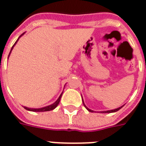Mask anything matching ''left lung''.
<instances>
[{
	"label": "left lung",
	"mask_w": 146,
	"mask_h": 146,
	"mask_svg": "<svg viewBox=\"0 0 146 146\" xmlns=\"http://www.w3.org/2000/svg\"><path fill=\"white\" fill-rule=\"evenodd\" d=\"M84 106H85V107H86V109L88 110H89V111H90V112H93V111H92V110H89V108H87V107H86V105H85V104H84ZM121 107H119V108H117V109L112 110H107V111H103V113H113V112H116V111H117V110H119L121 109Z\"/></svg>",
	"instance_id": "1"
}]
</instances>
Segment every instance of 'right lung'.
<instances>
[{
  "mask_svg": "<svg viewBox=\"0 0 146 146\" xmlns=\"http://www.w3.org/2000/svg\"><path fill=\"white\" fill-rule=\"evenodd\" d=\"M23 35V34H22ZM19 37H21V36ZM18 41V40H17ZM17 41L15 42V43L17 42ZM15 44H14V46H15ZM14 46H12V48H11V50L13 49ZM11 53V52H10ZM61 96H62V93L60 94V96H59V98H58V100H57L54 104H51V105H50V106H48V107H42V108H39V109H32V108H28V107H24L25 110H29V111H35V112H44V111H50V110H52L55 109L56 107H57V105L59 104V103H60V98H61Z\"/></svg>",
  "mask_w": 146,
  "mask_h": 146,
  "instance_id": "1",
  "label": "right lung"
}]
</instances>
